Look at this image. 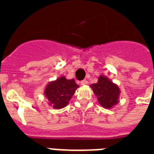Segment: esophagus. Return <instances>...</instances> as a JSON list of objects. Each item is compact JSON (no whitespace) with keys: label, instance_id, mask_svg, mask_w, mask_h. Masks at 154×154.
Wrapping results in <instances>:
<instances>
[{"label":"esophagus","instance_id":"obj_1","mask_svg":"<svg viewBox=\"0 0 154 154\" xmlns=\"http://www.w3.org/2000/svg\"><path fill=\"white\" fill-rule=\"evenodd\" d=\"M86 83H87L86 80H83V81H82V82H81V85H85L86 84Z\"/></svg>","mask_w":154,"mask_h":154}]
</instances>
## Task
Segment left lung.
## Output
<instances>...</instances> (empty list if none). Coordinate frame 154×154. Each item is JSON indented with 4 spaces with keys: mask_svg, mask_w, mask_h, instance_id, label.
<instances>
[{
    "mask_svg": "<svg viewBox=\"0 0 154 154\" xmlns=\"http://www.w3.org/2000/svg\"><path fill=\"white\" fill-rule=\"evenodd\" d=\"M90 87L97 97L99 104L105 109H112L119 102V87L104 75H101L97 82L92 84Z\"/></svg>",
    "mask_w": 154,
    "mask_h": 154,
    "instance_id": "8db88e82",
    "label": "left lung"
}]
</instances>
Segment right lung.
Masks as SVG:
<instances>
[{"label":"right lung","instance_id":"add662e5","mask_svg":"<svg viewBox=\"0 0 154 154\" xmlns=\"http://www.w3.org/2000/svg\"><path fill=\"white\" fill-rule=\"evenodd\" d=\"M78 87L74 79L67 80L65 76H61L46 85L44 94L49 105L55 109H60L69 104Z\"/></svg>","mask_w":154,"mask_h":154}]
</instances>
